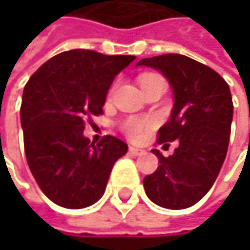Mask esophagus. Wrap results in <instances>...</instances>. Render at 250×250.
<instances>
[{
	"instance_id": "obj_1",
	"label": "esophagus",
	"mask_w": 250,
	"mask_h": 250,
	"mask_svg": "<svg viewBox=\"0 0 250 250\" xmlns=\"http://www.w3.org/2000/svg\"><path fill=\"white\" fill-rule=\"evenodd\" d=\"M128 152H130V155H133V156H139V155H142V153H143V150H142V149H139V147H133V146H130V147H128Z\"/></svg>"
}]
</instances>
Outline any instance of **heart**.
<instances>
[{
	"mask_svg": "<svg viewBox=\"0 0 250 250\" xmlns=\"http://www.w3.org/2000/svg\"><path fill=\"white\" fill-rule=\"evenodd\" d=\"M159 76L156 75H143L140 82H147L152 79H156ZM153 122L152 120H142V119H128L123 123V131L125 133V136L131 140H142L146 134V131L153 127Z\"/></svg>",
	"mask_w": 250,
	"mask_h": 250,
	"instance_id": "1",
	"label": "heart"
}]
</instances>
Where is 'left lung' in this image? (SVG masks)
Masks as SVG:
<instances>
[{"label": "left lung", "mask_w": 250, "mask_h": 250, "mask_svg": "<svg viewBox=\"0 0 250 250\" xmlns=\"http://www.w3.org/2000/svg\"><path fill=\"white\" fill-rule=\"evenodd\" d=\"M136 66L156 69L168 79L174 107L158 131V143L178 140L168 158L152 150L159 167L143 179L146 195L164 208H188L210 191L223 167L233 119L230 88L216 71L184 55L145 58Z\"/></svg>", "instance_id": "8db88e82"}]
</instances>
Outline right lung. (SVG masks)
<instances>
[{
    "label": "right lung",
    "mask_w": 250,
    "mask_h": 250,
    "mask_svg": "<svg viewBox=\"0 0 250 250\" xmlns=\"http://www.w3.org/2000/svg\"><path fill=\"white\" fill-rule=\"evenodd\" d=\"M136 58L75 49L43 63L25 83L20 108L28 168L44 195L65 208L97 203L127 145L104 136L97 145L83 136L91 116L103 114L117 74Z\"/></svg>",
    "instance_id": "right-lung-1"
}]
</instances>
